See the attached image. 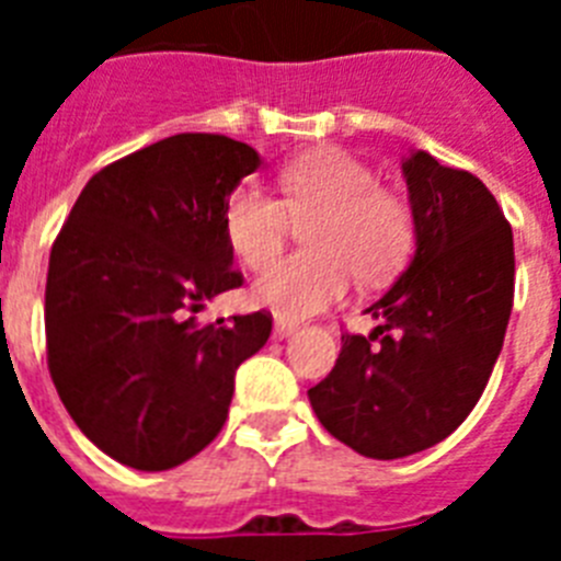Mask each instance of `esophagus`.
Segmentation results:
<instances>
[{"label":"esophagus","mask_w":561,"mask_h":561,"mask_svg":"<svg viewBox=\"0 0 561 561\" xmlns=\"http://www.w3.org/2000/svg\"><path fill=\"white\" fill-rule=\"evenodd\" d=\"M297 331L295 323H289V320H275V336L277 340H286V336H291Z\"/></svg>","instance_id":"obj_1"}]
</instances>
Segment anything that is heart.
<instances>
[{
    "instance_id": "1",
    "label": "heart",
    "mask_w": 561,
    "mask_h": 561,
    "mask_svg": "<svg viewBox=\"0 0 561 561\" xmlns=\"http://www.w3.org/2000/svg\"><path fill=\"white\" fill-rule=\"evenodd\" d=\"M284 199L257 182H241L225 202V238L238 261L264 270L283 249L291 220H309L312 250L257 277L255 300L280 320H306L362 284L388 277L404 261L413 221L404 202L381 191L376 173L345 151L306 153L280 173Z\"/></svg>"
}]
</instances>
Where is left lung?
<instances>
[{
    "label": "left lung",
    "mask_w": 561,
    "mask_h": 561,
    "mask_svg": "<svg viewBox=\"0 0 561 561\" xmlns=\"http://www.w3.org/2000/svg\"><path fill=\"white\" fill-rule=\"evenodd\" d=\"M415 255L368 309L370 336L342 334L309 390L317 419L365 458L421 453L463 424L492 376L514 306V236L492 191L427 151L401 162Z\"/></svg>",
    "instance_id": "8db88e82"
}]
</instances>
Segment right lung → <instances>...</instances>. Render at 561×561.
Masks as SVG:
<instances>
[{"label":"right lung","mask_w":561,"mask_h":561,"mask_svg":"<svg viewBox=\"0 0 561 561\" xmlns=\"http://www.w3.org/2000/svg\"><path fill=\"white\" fill-rule=\"evenodd\" d=\"M261 165L225 134H173L98 171L53 241L47 368L64 408L108 458L162 472L221 433L236 370L270 311L196 323L238 289L225 202Z\"/></svg>","instance_id":"obj_1"}]
</instances>
